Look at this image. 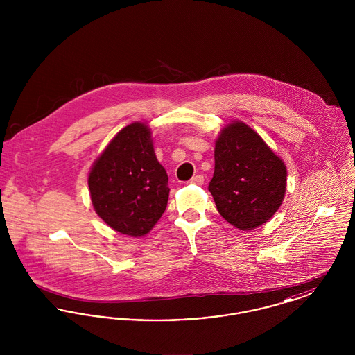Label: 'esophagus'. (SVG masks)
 Segmentation results:
<instances>
[{
	"mask_svg": "<svg viewBox=\"0 0 355 355\" xmlns=\"http://www.w3.org/2000/svg\"><path fill=\"white\" fill-rule=\"evenodd\" d=\"M190 184H194V185H202L203 184V175L202 174H197L194 175L191 180H190Z\"/></svg>",
	"mask_w": 355,
	"mask_h": 355,
	"instance_id": "1",
	"label": "esophagus"
}]
</instances>
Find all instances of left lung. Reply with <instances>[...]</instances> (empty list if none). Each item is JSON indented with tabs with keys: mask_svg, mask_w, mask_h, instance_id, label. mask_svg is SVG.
<instances>
[{
	"mask_svg": "<svg viewBox=\"0 0 355 355\" xmlns=\"http://www.w3.org/2000/svg\"><path fill=\"white\" fill-rule=\"evenodd\" d=\"M214 157L209 191L220 216L241 230H252L270 220L286 189L282 159L242 122L222 130Z\"/></svg>",
	"mask_w": 355,
	"mask_h": 355,
	"instance_id": "8db88e82",
	"label": "left lung"
}]
</instances>
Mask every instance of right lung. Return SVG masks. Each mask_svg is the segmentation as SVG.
I'll return each instance as SVG.
<instances>
[{"instance_id":"1","label":"right lung","mask_w":355,"mask_h":355,"mask_svg":"<svg viewBox=\"0 0 355 355\" xmlns=\"http://www.w3.org/2000/svg\"><path fill=\"white\" fill-rule=\"evenodd\" d=\"M168 181L166 170L154 154L148 126L137 122L123 128L107 145L87 184L102 220L122 234L141 236L166 209Z\"/></svg>"}]
</instances>
